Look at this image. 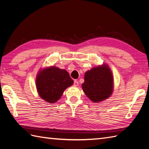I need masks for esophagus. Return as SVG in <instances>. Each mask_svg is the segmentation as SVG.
I'll use <instances>...</instances> for the list:
<instances>
[{"instance_id":"obj_1","label":"esophagus","mask_w":149,"mask_h":149,"mask_svg":"<svg viewBox=\"0 0 149 149\" xmlns=\"http://www.w3.org/2000/svg\"><path fill=\"white\" fill-rule=\"evenodd\" d=\"M73 84H74V86H78V85H79V83H78V81L74 80V83H73Z\"/></svg>"}]
</instances>
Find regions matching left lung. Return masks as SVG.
<instances>
[{"label": "left lung", "mask_w": 149, "mask_h": 149, "mask_svg": "<svg viewBox=\"0 0 149 149\" xmlns=\"http://www.w3.org/2000/svg\"><path fill=\"white\" fill-rule=\"evenodd\" d=\"M82 88L86 95L94 102L109 97L113 88V77L109 67H95L85 73Z\"/></svg>", "instance_id": "8db88e82"}]
</instances>
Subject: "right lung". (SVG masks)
<instances>
[{
	"instance_id": "add662e5",
	"label": "right lung",
	"mask_w": 149,
	"mask_h": 149,
	"mask_svg": "<svg viewBox=\"0 0 149 149\" xmlns=\"http://www.w3.org/2000/svg\"><path fill=\"white\" fill-rule=\"evenodd\" d=\"M73 84V80L66 70L55 66L40 71L36 80L40 96L49 103L56 102L65 90Z\"/></svg>"
}]
</instances>
